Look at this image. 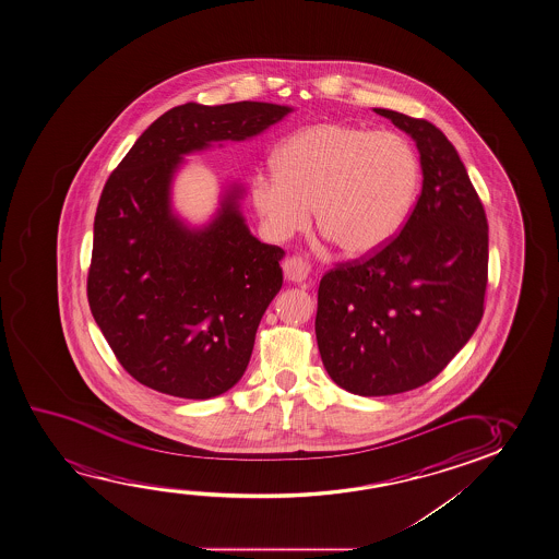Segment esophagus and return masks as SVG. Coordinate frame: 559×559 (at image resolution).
<instances>
[{"label":"esophagus","instance_id":"esophagus-1","mask_svg":"<svg viewBox=\"0 0 559 559\" xmlns=\"http://www.w3.org/2000/svg\"><path fill=\"white\" fill-rule=\"evenodd\" d=\"M284 276L290 283H304L309 276V265L306 259L300 255H290L284 259L283 263Z\"/></svg>","mask_w":559,"mask_h":559}]
</instances>
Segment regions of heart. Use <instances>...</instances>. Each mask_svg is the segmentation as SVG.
Here are the masks:
<instances>
[{
	"label": "heart",
	"mask_w": 559,
	"mask_h": 559,
	"mask_svg": "<svg viewBox=\"0 0 559 559\" xmlns=\"http://www.w3.org/2000/svg\"><path fill=\"white\" fill-rule=\"evenodd\" d=\"M276 175L251 180V202L275 238L308 225L348 258L379 250L412 211L421 165L394 132L321 122L296 132L275 157Z\"/></svg>",
	"instance_id": "heart-1"
}]
</instances>
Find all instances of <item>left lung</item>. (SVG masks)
Here are the masks:
<instances>
[{"mask_svg": "<svg viewBox=\"0 0 559 559\" xmlns=\"http://www.w3.org/2000/svg\"><path fill=\"white\" fill-rule=\"evenodd\" d=\"M421 155V194L404 227L364 258L336 263L317 294L324 369L341 389H419L467 344L485 313L488 221L452 142L427 119L374 109Z\"/></svg>", "mask_w": 559, "mask_h": 559, "instance_id": "obj_1", "label": "left lung"}]
</instances>
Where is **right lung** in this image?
Masks as SVG:
<instances>
[{"mask_svg": "<svg viewBox=\"0 0 559 559\" xmlns=\"http://www.w3.org/2000/svg\"><path fill=\"white\" fill-rule=\"evenodd\" d=\"M290 111L261 102L173 107L107 178L88 304L122 369L147 389L207 400L242 379L259 321L283 286L284 250L250 235L236 192L207 227H185L170 211V180L182 155L255 136Z\"/></svg>", "mask_w": 559, "mask_h": 559, "instance_id": "right-lung-1", "label": "right lung"}]
</instances>
